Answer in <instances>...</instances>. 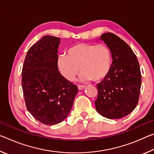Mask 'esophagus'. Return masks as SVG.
Returning <instances> with one entry per match:
<instances>
[{"mask_svg":"<svg viewBox=\"0 0 154 154\" xmlns=\"http://www.w3.org/2000/svg\"><path fill=\"white\" fill-rule=\"evenodd\" d=\"M77 87H78V90H82L84 89V88H85L84 85H78Z\"/></svg>","mask_w":154,"mask_h":154,"instance_id":"obj_1","label":"esophagus"}]
</instances>
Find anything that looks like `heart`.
<instances>
[{
    "instance_id": "1",
    "label": "heart",
    "mask_w": 154,
    "mask_h": 154,
    "mask_svg": "<svg viewBox=\"0 0 154 154\" xmlns=\"http://www.w3.org/2000/svg\"><path fill=\"white\" fill-rule=\"evenodd\" d=\"M58 66L61 74L69 81L75 79L80 69L82 82H100L111 71V51L105 44L78 43L68 49L67 55L58 57Z\"/></svg>"
}]
</instances>
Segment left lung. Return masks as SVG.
Wrapping results in <instances>:
<instances>
[{"label": "left lung", "mask_w": 154, "mask_h": 154, "mask_svg": "<svg viewBox=\"0 0 154 154\" xmlns=\"http://www.w3.org/2000/svg\"><path fill=\"white\" fill-rule=\"evenodd\" d=\"M100 39L110 49L113 61L109 74L96 85V109L105 118L120 119L138 104L141 85L139 63L132 49L119 36L107 32Z\"/></svg>", "instance_id": "8db88e82"}]
</instances>
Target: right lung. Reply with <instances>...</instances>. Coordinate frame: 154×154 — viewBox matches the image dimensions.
Returning a JSON list of instances; mask_svg holds the SVG:
<instances>
[{
	"label": "right lung",
	"instance_id": "add662e5",
	"mask_svg": "<svg viewBox=\"0 0 154 154\" xmlns=\"http://www.w3.org/2000/svg\"><path fill=\"white\" fill-rule=\"evenodd\" d=\"M60 38L44 36L28 51L22 72L26 105L38 121L55 125L71 111L77 87L62 76L58 69Z\"/></svg>",
	"mask_w": 154,
	"mask_h": 154
}]
</instances>
